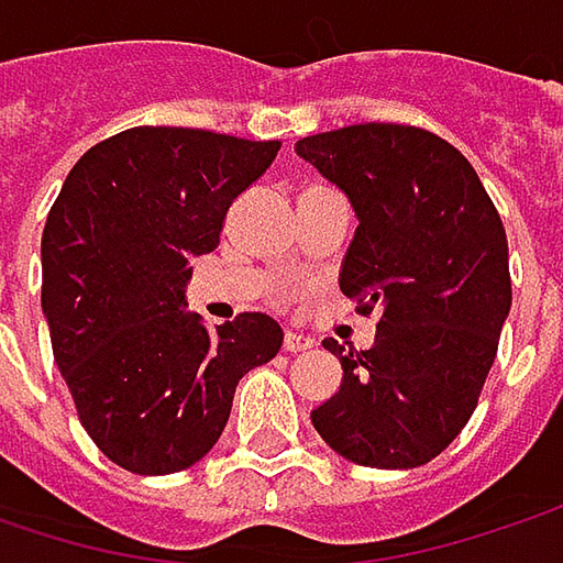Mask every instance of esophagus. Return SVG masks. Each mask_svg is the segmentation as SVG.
<instances>
[{"instance_id": "1", "label": "esophagus", "mask_w": 563, "mask_h": 563, "mask_svg": "<svg viewBox=\"0 0 563 563\" xmlns=\"http://www.w3.org/2000/svg\"><path fill=\"white\" fill-rule=\"evenodd\" d=\"M312 344L314 341L309 334H299V331H286V334H283V350H286V353H299V350H309Z\"/></svg>"}]
</instances>
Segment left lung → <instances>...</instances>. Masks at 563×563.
Segmentation results:
<instances>
[{
	"label": "left lung",
	"mask_w": 563,
	"mask_h": 563,
	"mask_svg": "<svg viewBox=\"0 0 563 563\" xmlns=\"http://www.w3.org/2000/svg\"><path fill=\"white\" fill-rule=\"evenodd\" d=\"M296 155L360 219L341 289L379 312L376 344L344 350L341 388L312 411L318 437L366 468H417L462 433L510 314L507 232L468 158L430 130L356 123Z\"/></svg>",
	"instance_id": "left-lung-1"
}]
</instances>
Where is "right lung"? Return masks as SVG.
I'll list each match as a JSON object with an SVG mask.
<instances>
[{
	"mask_svg": "<svg viewBox=\"0 0 563 563\" xmlns=\"http://www.w3.org/2000/svg\"><path fill=\"white\" fill-rule=\"evenodd\" d=\"M280 143L133 126L66 175L41 239V309L79 420L114 465L172 475L200 462L239 379L280 353L271 314L207 331L187 312L190 257L219 245L232 200Z\"/></svg>",
	"mask_w": 563,
	"mask_h": 563,
	"instance_id": "add662e5",
	"label": "right lung"
}]
</instances>
